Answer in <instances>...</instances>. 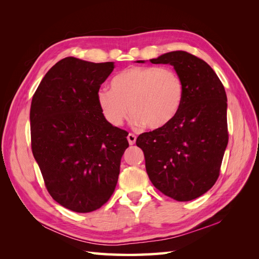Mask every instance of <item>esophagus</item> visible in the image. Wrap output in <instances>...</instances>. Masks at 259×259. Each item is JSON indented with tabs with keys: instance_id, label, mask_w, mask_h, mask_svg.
Listing matches in <instances>:
<instances>
[{
	"instance_id": "1",
	"label": "esophagus",
	"mask_w": 259,
	"mask_h": 259,
	"mask_svg": "<svg viewBox=\"0 0 259 259\" xmlns=\"http://www.w3.org/2000/svg\"><path fill=\"white\" fill-rule=\"evenodd\" d=\"M127 140L130 145H134L136 143V136L134 134H128L127 135Z\"/></svg>"
}]
</instances>
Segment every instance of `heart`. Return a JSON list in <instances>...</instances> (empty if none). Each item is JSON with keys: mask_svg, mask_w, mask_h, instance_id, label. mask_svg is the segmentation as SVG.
I'll use <instances>...</instances> for the list:
<instances>
[{"mask_svg": "<svg viewBox=\"0 0 259 259\" xmlns=\"http://www.w3.org/2000/svg\"><path fill=\"white\" fill-rule=\"evenodd\" d=\"M110 85L111 91L98 92L97 101L112 126L122 125L131 112L136 125L161 130L174 121L183 105V80L169 68L132 66L117 73Z\"/></svg>", "mask_w": 259, "mask_h": 259, "instance_id": "1", "label": "heart"}]
</instances>
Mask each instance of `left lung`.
Wrapping results in <instances>:
<instances>
[{
    "instance_id": "left-lung-1",
    "label": "left lung",
    "mask_w": 259,
    "mask_h": 259,
    "mask_svg": "<svg viewBox=\"0 0 259 259\" xmlns=\"http://www.w3.org/2000/svg\"><path fill=\"white\" fill-rule=\"evenodd\" d=\"M173 66L184 83L182 108L167 126L139 135L153 186L176 201H191L214 186L228 145L227 96L204 60L169 52L150 60Z\"/></svg>"
}]
</instances>
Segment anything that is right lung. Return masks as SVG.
Here are the masks:
<instances>
[{
  "label": "right lung",
  "mask_w": 259,
  "mask_h": 259,
  "mask_svg": "<svg viewBox=\"0 0 259 259\" xmlns=\"http://www.w3.org/2000/svg\"><path fill=\"white\" fill-rule=\"evenodd\" d=\"M114 62L67 57L45 74L30 109L31 147L52 198L76 213L110 199L128 147L126 131L109 123L97 101Z\"/></svg>",
  "instance_id": "right-lung-1"
}]
</instances>
